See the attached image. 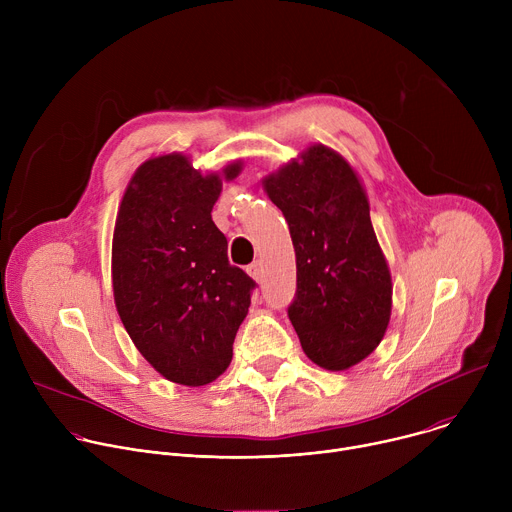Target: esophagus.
Returning a JSON list of instances; mask_svg holds the SVG:
<instances>
[{"instance_id": "obj_1", "label": "esophagus", "mask_w": 512, "mask_h": 512, "mask_svg": "<svg viewBox=\"0 0 512 512\" xmlns=\"http://www.w3.org/2000/svg\"><path fill=\"white\" fill-rule=\"evenodd\" d=\"M247 271H249V275L253 277V279H263V263L261 261H255V263H251L249 267H247Z\"/></svg>"}]
</instances>
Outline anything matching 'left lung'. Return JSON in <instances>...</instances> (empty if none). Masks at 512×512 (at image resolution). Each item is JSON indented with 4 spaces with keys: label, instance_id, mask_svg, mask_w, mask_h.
Returning a JSON list of instances; mask_svg holds the SVG:
<instances>
[{
    "label": "left lung",
    "instance_id": "obj_1",
    "mask_svg": "<svg viewBox=\"0 0 512 512\" xmlns=\"http://www.w3.org/2000/svg\"><path fill=\"white\" fill-rule=\"evenodd\" d=\"M296 249L298 291L287 308L302 348L326 371H346L383 340L393 283L356 170L322 143L263 178Z\"/></svg>",
    "mask_w": 512,
    "mask_h": 512
}]
</instances>
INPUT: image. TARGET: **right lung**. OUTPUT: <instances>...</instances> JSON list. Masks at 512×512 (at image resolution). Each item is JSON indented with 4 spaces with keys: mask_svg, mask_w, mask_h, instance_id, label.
Returning a JSON list of instances; mask_svg holds the SVG:
<instances>
[{
    "mask_svg": "<svg viewBox=\"0 0 512 512\" xmlns=\"http://www.w3.org/2000/svg\"><path fill=\"white\" fill-rule=\"evenodd\" d=\"M221 172L192 168L184 154L145 160L119 204L111 249L113 298L141 356L168 381L200 387L221 377L251 306L255 281L227 257V237L212 223Z\"/></svg>",
    "mask_w": 512,
    "mask_h": 512,
    "instance_id": "1",
    "label": "right lung"
}]
</instances>
